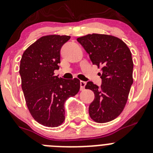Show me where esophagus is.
<instances>
[{
	"mask_svg": "<svg viewBox=\"0 0 153 153\" xmlns=\"http://www.w3.org/2000/svg\"><path fill=\"white\" fill-rule=\"evenodd\" d=\"M86 82H84V81H80V90H84L85 89V86H86Z\"/></svg>",
	"mask_w": 153,
	"mask_h": 153,
	"instance_id": "esophagus-1",
	"label": "esophagus"
}]
</instances>
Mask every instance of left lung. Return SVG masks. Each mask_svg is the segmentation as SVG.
Instances as JSON below:
<instances>
[{
  "mask_svg": "<svg viewBox=\"0 0 153 153\" xmlns=\"http://www.w3.org/2000/svg\"><path fill=\"white\" fill-rule=\"evenodd\" d=\"M77 41L92 64L102 67L100 87L91 81L86 85V89L95 94L89 107V116L96 122H108L122 112L127 103L134 82L131 52L122 40L112 36L94 33L78 38Z\"/></svg>",
  "mask_w": 153,
  "mask_h": 153,
  "instance_id": "obj_1",
  "label": "left lung"
}]
</instances>
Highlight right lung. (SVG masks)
<instances>
[{
    "label": "right lung",
    "instance_id": "1",
    "mask_svg": "<svg viewBox=\"0 0 153 153\" xmlns=\"http://www.w3.org/2000/svg\"><path fill=\"white\" fill-rule=\"evenodd\" d=\"M71 39L68 36L51 35L39 39L22 56L19 74L28 109L42 125L58 127L64 121V103L79 92L77 78L65 79L54 76L59 69L61 49Z\"/></svg>",
    "mask_w": 153,
    "mask_h": 153
}]
</instances>
